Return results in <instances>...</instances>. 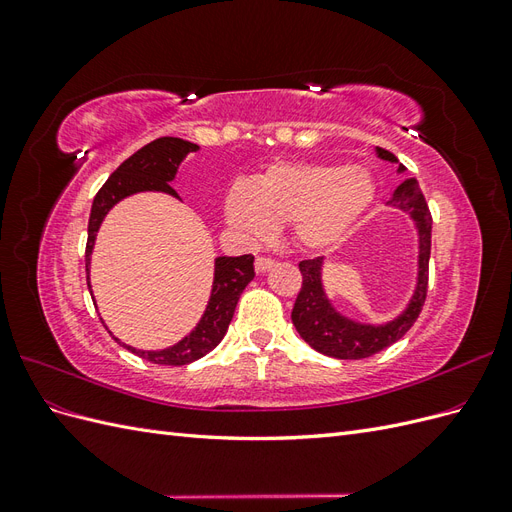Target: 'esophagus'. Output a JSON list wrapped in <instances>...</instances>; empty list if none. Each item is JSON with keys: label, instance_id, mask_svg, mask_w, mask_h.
Returning a JSON list of instances; mask_svg holds the SVG:
<instances>
[{"label": "esophagus", "instance_id": "34e87169", "mask_svg": "<svg viewBox=\"0 0 512 512\" xmlns=\"http://www.w3.org/2000/svg\"><path fill=\"white\" fill-rule=\"evenodd\" d=\"M275 260L269 258V256H256V271L258 273H267L269 269H273Z\"/></svg>", "mask_w": 512, "mask_h": 512}]
</instances>
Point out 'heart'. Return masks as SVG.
Wrapping results in <instances>:
<instances>
[{
  "mask_svg": "<svg viewBox=\"0 0 512 512\" xmlns=\"http://www.w3.org/2000/svg\"><path fill=\"white\" fill-rule=\"evenodd\" d=\"M374 194V179L363 166L277 162L254 183H232L224 213L247 239H267L277 222H290L303 250H329L348 237Z\"/></svg>",
  "mask_w": 512,
  "mask_h": 512,
  "instance_id": "1",
  "label": "heart"
}]
</instances>
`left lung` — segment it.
Returning a JSON list of instances; mask_svg holds the SVG:
<instances>
[{
	"label": "left lung",
	"instance_id": "left-lung-1",
	"mask_svg": "<svg viewBox=\"0 0 512 512\" xmlns=\"http://www.w3.org/2000/svg\"><path fill=\"white\" fill-rule=\"evenodd\" d=\"M378 156L391 162L397 160L391 151L382 147H378ZM389 203L408 211L418 226V232H421L416 292L406 312L391 324H384V327H365V324H356L339 316L327 301V294H324L320 284L322 258L299 262L303 284L292 307V324L309 346L322 354L333 356V359H367V356L393 346L397 339L410 331L425 305L431 254V211L421 192V185L414 179H406L401 183Z\"/></svg>",
	"mask_w": 512,
	"mask_h": 512
}]
</instances>
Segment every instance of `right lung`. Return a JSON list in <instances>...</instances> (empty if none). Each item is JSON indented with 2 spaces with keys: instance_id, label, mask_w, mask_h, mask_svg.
Returning a JSON list of instances; mask_svg holds the SVG:
<instances>
[{
  "instance_id": "1",
  "label": "right lung",
  "mask_w": 512,
  "mask_h": 512,
  "mask_svg": "<svg viewBox=\"0 0 512 512\" xmlns=\"http://www.w3.org/2000/svg\"><path fill=\"white\" fill-rule=\"evenodd\" d=\"M198 145L183 141V138L175 136H162L156 141L138 149L134 156H130L126 162L119 164L115 173L106 179V183L98 190L94 205H91L89 226H87V247H85V273L89 280V256L94 250L96 232L117 200L123 196H130L134 192L143 190H158L177 196V192L170 188L168 181H173L179 162L185 158V153L196 151ZM254 280V256H222L215 260V280L211 299L207 305L205 316L200 318L198 327L183 337L179 344L158 352H145L136 350L132 346L123 344L130 352L138 354L141 359H147L158 365H188L192 361H198L200 356L211 352L215 346L222 342V337L228 331V324L235 314L237 301L245 286ZM89 284V282H87ZM91 288V286H89ZM115 342L119 339L115 337ZM121 344V342H119Z\"/></svg>"
}]
</instances>
